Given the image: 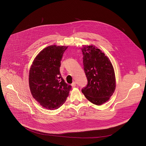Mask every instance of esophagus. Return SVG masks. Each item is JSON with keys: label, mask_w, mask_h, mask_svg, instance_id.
Wrapping results in <instances>:
<instances>
[{"label": "esophagus", "mask_w": 146, "mask_h": 146, "mask_svg": "<svg viewBox=\"0 0 146 146\" xmlns=\"http://www.w3.org/2000/svg\"><path fill=\"white\" fill-rule=\"evenodd\" d=\"M71 86H72V88H75L76 86V84L75 82H74L72 83L71 84Z\"/></svg>", "instance_id": "obj_1"}]
</instances>
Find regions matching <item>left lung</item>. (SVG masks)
<instances>
[{"label": "left lung", "mask_w": 146, "mask_h": 146, "mask_svg": "<svg viewBox=\"0 0 146 146\" xmlns=\"http://www.w3.org/2000/svg\"><path fill=\"white\" fill-rule=\"evenodd\" d=\"M84 70L88 84L82 92L93 104L101 105L108 101L115 92L116 79L113 66L100 49L93 45H84Z\"/></svg>", "instance_id": "left-lung-1"}]
</instances>
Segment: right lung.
<instances>
[{
  "label": "right lung",
  "mask_w": 146,
  "mask_h": 146,
  "mask_svg": "<svg viewBox=\"0 0 146 146\" xmlns=\"http://www.w3.org/2000/svg\"><path fill=\"white\" fill-rule=\"evenodd\" d=\"M68 46L50 45L34 59L29 71V87L33 98L42 107L58 109L69 95L71 86L64 82L60 68Z\"/></svg>",
  "instance_id": "add662e5"
}]
</instances>
